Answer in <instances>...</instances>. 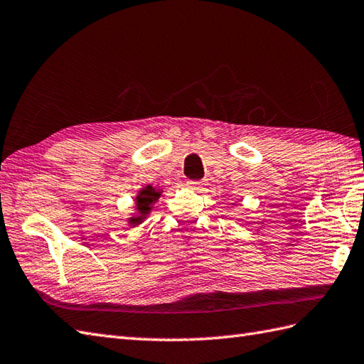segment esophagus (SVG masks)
Instances as JSON below:
<instances>
[{"label": "esophagus", "mask_w": 364, "mask_h": 364, "mask_svg": "<svg viewBox=\"0 0 364 364\" xmlns=\"http://www.w3.org/2000/svg\"><path fill=\"white\" fill-rule=\"evenodd\" d=\"M203 186H205V183L203 181H188V188H191L193 191H201Z\"/></svg>", "instance_id": "1"}]
</instances>
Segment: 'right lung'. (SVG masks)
<instances>
[{
    "label": "right lung",
    "instance_id": "add662e5",
    "mask_svg": "<svg viewBox=\"0 0 364 364\" xmlns=\"http://www.w3.org/2000/svg\"><path fill=\"white\" fill-rule=\"evenodd\" d=\"M161 193L163 191H159L150 184H147L146 188H142L138 192V196L134 197V210H136V214L129 218V225L138 226L146 220L150 210L154 209V205L159 200V197H161Z\"/></svg>",
    "mask_w": 364,
    "mask_h": 364
}]
</instances>
